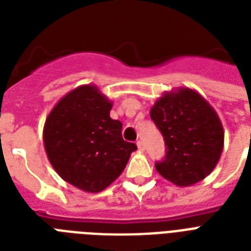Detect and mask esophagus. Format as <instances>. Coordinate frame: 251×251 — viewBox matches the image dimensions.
<instances>
[{
	"mask_svg": "<svg viewBox=\"0 0 251 251\" xmlns=\"http://www.w3.org/2000/svg\"><path fill=\"white\" fill-rule=\"evenodd\" d=\"M137 146H138V150H139V151H143V150H145V145H143V142L142 141H138Z\"/></svg>",
	"mask_w": 251,
	"mask_h": 251,
	"instance_id": "1",
	"label": "esophagus"
}]
</instances>
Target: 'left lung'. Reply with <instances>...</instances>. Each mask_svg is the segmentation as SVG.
Segmentation results:
<instances>
[{"label": "left lung", "mask_w": 251, "mask_h": 251, "mask_svg": "<svg viewBox=\"0 0 251 251\" xmlns=\"http://www.w3.org/2000/svg\"><path fill=\"white\" fill-rule=\"evenodd\" d=\"M150 116L164 137L167 153L156 171L177 186H191L214 171L224 147L218 113L197 91L178 87L157 99Z\"/></svg>", "instance_id": "obj_1"}]
</instances>
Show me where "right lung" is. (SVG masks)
Returning a JSON list of instances; mask_svg holds the SVG:
<instances>
[{"instance_id":"1","label":"right lung","mask_w":251,"mask_h":251,"mask_svg":"<svg viewBox=\"0 0 251 251\" xmlns=\"http://www.w3.org/2000/svg\"><path fill=\"white\" fill-rule=\"evenodd\" d=\"M112 105L95 84H83L65 95L45 120L49 163L61 178L86 193L109 186L137 150L122 139V124L109 116Z\"/></svg>"}]
</instances>
